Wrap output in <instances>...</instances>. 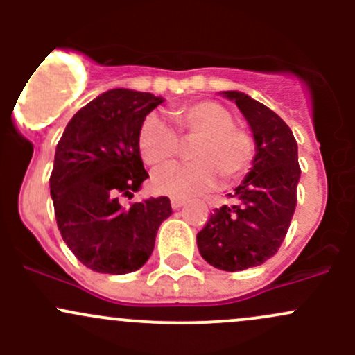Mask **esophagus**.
Wrapping results in <instances>:
<instances>
[{"label":"esophagus","mask_w":355,"mask_h":355,"mask_svg":"<svg viewBox=\"0 0 355 355\" xmlns=\"http://www.w3.org/2000/svg\"><path fill=\"white\" fill-rule=\"evenodd\" d=\"M170 202H171V207H173V209H180L182 206H185V200L178 199V198H171Z\"/></svg>","instance_id":"34e87169"}]
</instances>
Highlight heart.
<instances>
[{
	"mask_svg": "<svg viewBox=\"0 0 355 355\" xmlns=\"http://www.w3.org/2000/svg\"><path fill=\"white\" fill-rule=\"evenodd\" d=\"M171 125L157 114H148L137 134V149L148 166L157 168L189 148L192 163L168 164L151 178L157 194L189 199L211 191L221 178L230 185L245 177L256 155L254 139L235 125L230 110L216 101H196L170 110Z\"/></svg>",
	"mask_w": 355,
	"mask_h": 355,
	"instance_id": "b5f03b06",
	"label": "heart"
}]
</instances>
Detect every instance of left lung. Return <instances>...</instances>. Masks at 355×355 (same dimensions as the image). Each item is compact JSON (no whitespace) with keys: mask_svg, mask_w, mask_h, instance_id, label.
Returning a JSON list of instances; mask_svg holds the SVG:
<instances>
[{"mask_svg":"<svg viewBox=\"0 0 355 355\" xmlns=\"http://www.w3.org/2000/svg\"><path fill=\"white\" fill-rule=\"evenodd\" d=\"M245 116L256 156L232 206L213 211L198 234L199 252L211 266L242 271L259 266L280 249L297 204L300 178L297 142L288 125L263 103L239 91H225Z\"/></svg>","mask_w":355,"mask_h":355,"instance_id":"1","label":"left lung"}]
</instances>
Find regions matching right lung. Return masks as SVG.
<instances>
[{
  "mask_svg": "<svg viewBox=\"0 0 355 355\" xmlns=\"http://www.w3.org/2000/svg\"><path fill=\"white\" fill-rule=\"evenodd\" d=\"M161 103L151 92L111 89L73 114L56 146L49 177L56 223L89 270L125 275L144 266L157 228L171 214L166 196L120 204L149 178L137 134Z\"/></svg>",
  "mask_w": 355,
  "mask_h": 355,
  "instance_id": "right-lung-1",
  "label": "right lung"
}]
</instances>
